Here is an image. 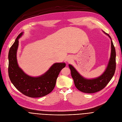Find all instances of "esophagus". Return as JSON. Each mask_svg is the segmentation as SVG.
Segmentation results:
<instances>
[{"label": "esophagus", "instance_id": "1", "mask_svg": "<svg viewBox=\"0 0 122 122\" xmlns=\"http://www.w3.org/2000/svg\"><path fill=\"white\" fill-rule=\"evenodd\" d=\"M66 61L68 62H70V61H71V59H70L69 58H68L66 59Z\"/></svg>", "mask_w": 122, "mask_h": 122}]
</instances>
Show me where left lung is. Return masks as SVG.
I'll use <instances>...</instances> for the list:
<instances>
[{
    "instance_id": "left-lung-1",
    "label": "left lung",
    "mask_w": 122,
    "mask_h": 122,
    "mask_svg": "<svg viewBox=\"0 0 122 122\" xmlns=\"http://www.w3.org/2000/svg\"><path fill=\"white\" fill-rule=\"evenodd\" d=\"M107 35L111 38L108 34ZM116 51L111 40V54L108 66L104 73L99 77L92 80H87L81 76L71 65H69L71 75L76 87L79 91L87 93L98 92L103 89L110 81L116 70Z\"/></svg>"
}]
</instances>
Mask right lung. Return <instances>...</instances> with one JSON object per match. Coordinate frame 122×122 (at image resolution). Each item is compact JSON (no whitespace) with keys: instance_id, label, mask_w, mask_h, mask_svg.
Instances as JSON below:
<instances>
[{"instance_id":"obj_1","label":"right lung","mask_w":122,"mask_h":122,"mask_svg":"<svg viewBox=\"0 0 122 122\" xmlns=\"http://www.w3.org/2000/svg\"><path fill=\"white\" fill-rule=\"evenodd\" d=\"M20 33L10 48L8 54V75L14 86L23 94L30 97H40L53 91L56 80L65 63H55L48 71L39 77L34 78L24 73L19 67L16 58L18 39L22 35Z\"/></svg>"}]
</instances>
